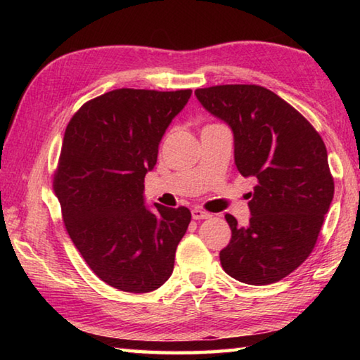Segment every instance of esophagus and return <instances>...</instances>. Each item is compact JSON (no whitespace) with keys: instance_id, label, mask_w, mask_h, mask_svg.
I'll return each instance as SVG.
<instances>
[{"instance_id":"1","label":"esophagus","mask_w":360,"mask_h":360,"mask_svg":"<svg viewBox=\"0 0 360 360\" xmlns=\"http://www.w3.org/2000/svg\"><path fill=\"white\" fill-rule=\"evenodd\" d=\"M192 217L195 219V221H200V219H210L211 214L208 211H205L202 208H193L192 210Z\"/></svg>"}]
</instances>
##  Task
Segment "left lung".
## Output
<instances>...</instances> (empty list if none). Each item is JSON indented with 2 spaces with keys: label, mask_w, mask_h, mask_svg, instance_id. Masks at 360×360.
<instances>
[{
  "label": "left lung",
  "mask_w": 360,
  "mask_h": 360,
  "mask_svg": "<svg viewBox=\"0 0 360 360\" xmlns=\"http://www.w3.org/2000/svg\"><path fill=\"white\" fill-rule=\"evenodd\" d=\"M195 95L233 131L238 172L257 178L249 224L225 214L231 238L219 254L224 271L252 285L276 283L308 259L330 208L326 144L295 108L260 85H214Z\"/></svg>",
  "instance_id": "1"
}]
</instances>
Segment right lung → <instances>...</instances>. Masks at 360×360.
I'll use <instances>...</instances> for the list:
<instances>
[{"instance_id":"1","label":"right lung","mask_w":360,"mask_h":360,"mask_svg":"<svg viewBox=\"0 0 360 360\" xmlns=\"http://www.w3.org/2000/svg\"><path fill=\"white\" fill-rule=\"evenodd\" d=\"M191 95L117 89L82 105L65 130L53 192L77 251L115 289L146 294L173 273L191 211L146 208L144 176Z\"/></svg>"}]
</instances>
